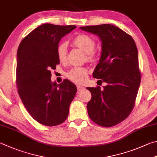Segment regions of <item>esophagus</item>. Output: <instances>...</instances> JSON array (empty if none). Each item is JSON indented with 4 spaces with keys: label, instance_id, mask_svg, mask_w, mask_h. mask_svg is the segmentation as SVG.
<instances>
[{
    "label": "esophagus",
    "instance_id": "1",
    "mask_svg": "<svg viewBox=\"0 0 157 157\" xmlns=\"http://www.w3.org/2000/svg\"><path fill=\"white\" fill-rule=\"evenodd\" d=\"M76 87H77V90L79 91H81L85 90V87L83 86H81V85H77Z\"/></svg>",
    "mask_w": 157,
    "mask_h": 157
}]
</instances>
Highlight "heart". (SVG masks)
I'll list each match as a JSON object with an SVG mask.
<instances>
[{
  "instance_id": "1",
  "label": "heart",
  "mask_w": 157,
  "mask_h": 157,
  "mask_svg": "<svg viewBox=\"0 0 157 157\" xmlns=\"http://www.w3.org/2000/svg\"><path fill=\"white\" fill-rule=\"evenodd\" d=\"M72 43L76 47H78L83 51L87 55V60L93 61L96 59V54L94 52L96 42L92 38L85 34H79L72 40ZM67 44L62 42L58 44L57 47V55L58 59L61 63H64L67 60ZM88 75V70L84 67H74L71 68L66 74V76L69 80L77 84H82L86 81Z\"/></svg>"
}]
</instances>
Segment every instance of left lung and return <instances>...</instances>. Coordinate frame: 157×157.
Masks as SVG:
<instances>
[{
	"label": "left lung",
	"mask_w": 157,
	"mask_h": 157,
	"mask_svg": "<svg viewBox=\"0 0 157 157\" xmlns=\"http://www.w3.org/2000/svg\"><path fill=\"white\" fill-rule=\"evenodd\" d=\"M80 28L101 40V57L93 76L107 83L103 90L87 87L91 94L88 115L97 124L113 126L128 116L135 104L141 82L137 46L131 35L109 24Z\"/></svg>",
	"instance_id": "8db88e82"
}]
</instances>
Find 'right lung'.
<instances>
[{
    "label": "right lung",
    "instance_id": "obj_1",
    "mask_svg": "<svg viewBox=\"0 0 157 157\" xmlns=\"http://www.w3.org/2000/svg\"><path fill=\"white\" fill-rule=\"evenodd\" d=\"M76 27L44 24L23 38L17 48V91L29 114L43 125L63 123L76 94V85L69 80L60 84L51 80V70L60 63L57 55L59 42Z\"/></svg>",
    "mask_w": 157,
    "mask_h": 157
}]
</instances>
